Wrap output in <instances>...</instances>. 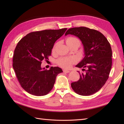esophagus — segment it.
<instances>
[{"label":"esophagus","mask_w":124,"mask_h":124,"mask_svg":"<svg viewBox=\"0 0 124 124\" xmlns=\"http://www.w3.org/2000/svg\"><path fill=\"white\" fill-rule=\"evenodd\" d=\"M63 72L65 73H69L70 72V71L68 70H66V69H63Z\"/></svg>","instance_id":"esophagus-1"}]
</instances>
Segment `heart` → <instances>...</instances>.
<instances>
[{
    "instance_id": "1",
    "label": "heart",
    "mask_w": 124,
    "mask_h": 124,
    "mask_svg": "<svg viewBox=\"0 0 124 124\" xmlns=\"http://www.w3.org/2000/svg\"><path fill=\"white\" fill-rule=\"evenodd\" d=\"M79 40L75 37H69L66 40V43L68 44L74 42H77ZM76 60L73 57H62L60 58L57 60V63L62 68H70L72 65L76 62Z\"/></svg>"
}]
</instances>
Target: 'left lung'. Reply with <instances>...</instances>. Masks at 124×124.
<instances>
[{
	"label": "left lung",
	"mask_w": 124,
	"mask_h": 124,
	"mask_svg": "<svg viewBox=\"0 0 124 124\" xmlns=\"http://www.w3.org/2000/svg\"><path fill=\"white\" fill-rule=\"evenodd\" d=\"M78 37L83 45L85 57L76 66L83 68L79 80L71 83L78 94L89 96L100 90L108 80L112 67V52L110 43L102 33L85 27L69 29L65 35ZM86 69L85 70L84 68Z\"/></svg>",
	"instance_id": "1"
}]
</instances>
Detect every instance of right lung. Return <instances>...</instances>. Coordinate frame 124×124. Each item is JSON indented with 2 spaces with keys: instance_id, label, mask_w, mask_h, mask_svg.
Wrapping results in <instances>:
<instances>
[{
  "instance_id": "right-lung-1",
  "label": "right lung",
  "mask_w": 124,
  "mask_h": 124,
  "mask_svg": "<svg viewBox=\"0 0 124 124\" xmlns=\"http://www.w3.org/2000/svg\"><path fill=\"white\" fill-rule=\"evenodd\" d=\"M67 29L31 32L18 42L14 52L13 68L22 87L30 94L47 95L53 88L56 77L62 72L58 67L46 70L41 65L43 59H48L56 41Z\"/></svg>"
}]
</instances>
